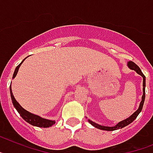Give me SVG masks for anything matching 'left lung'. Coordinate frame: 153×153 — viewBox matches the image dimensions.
<instances>
[{
    "mask_svg": "<svg viewBox=\"0 0 153 153\" xmlns=\"http://www.w3.org/2000/svg\"><path fill=\"white\" fill-rule=\"evenodd\" d=\"M127 65H128V67H129L130 69L136 71L137 74H138L143 77V95H142V102H141V103H140L139 105V108H137V110L135 111L133 114L131 115V117H129L127 119L124 120L119 122V123H117L116 126H114V127H105V126H102V125H99L98 124V123L93 122V121L90 120H88V122H89L92 126H94V127H96L98 129L102 130V131H115V130H118L120 129V128H123V127H126V126H127V125L130 124L131 123H132V122L137 118L138 114H139V113H141V111H142V107H143L144 105V102H145V98H146V76H145V75L142 74V70L140 69V68L138 67L134 62H133L131 61L128 62H127Z\"/></svg>",
    "mask_w": 153,
    "mask_h": 153,
    "instance_id": "obj_1",
    "label": "left lung"
}]
</instances>
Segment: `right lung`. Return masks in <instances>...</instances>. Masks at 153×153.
Returning a JSON list of instances; mask_svg holds the SVG:
<instances>
[{"instance_id":"add662e5","label":"right lung","mask_w":153,"mask_h":153,"mask_svg":"<svg viewBox=\"0 0 153 153\" xmlns=\"http://www.w3.org/2000/svg\"><path fill=\"white\" fill-rule=\"evenodd\" d=\"M24 60H25V59H23V61ZM23 61L20 63L19 65H18L17 67L16 68L12 78L16 77V76L17 75V73L18 71H19V69L20 65H22V63L23 62ZM10 94H11V101H12L14 107L16 108V110L18 111V113H19L20 116L22 117V119L25 121H26L27 123L33 125V126H36V127H51L52 125H54L55 123V120H50L45 119V118H42V117H39L37 115L33 114V113H30L28 111H26V109H24V108L19 104V102L16 100V98H14V95L13 94H12V91H11V87H10Z\"/></svg>"}]
</instances>
